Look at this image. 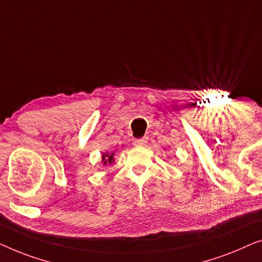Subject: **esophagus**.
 Segmentation results:
<instances>
[{
  "instance_id": "34e87169",
  "label": "esophagus",
  "mask_w": 262,
  "mask_h": 262,
  "mask_svg": "<svg viewBox=\"0 0 262 262\" xmlns=\"http://www.w3.org/2000/svg\"><path fill=\"white\" fill-rule=\"evenodd\" d=\"M147 138H141V139H135L134 141H133V145L134 146H138V147H142V146H146L147 145Z\"/></svg>"
}]
</instances>
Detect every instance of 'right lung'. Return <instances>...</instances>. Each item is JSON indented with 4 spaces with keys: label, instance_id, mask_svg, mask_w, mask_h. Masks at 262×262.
<instances>
[{
    "label": "right lung",
    "instance_id": "add662e5",
    "mask_svg": "<svg viewBox=\"0 0 262 262\" xmlns=\"http://www.w3.org/2000/svg\"><path fill=\"white\" fill-rule=\"evenodd\" d=\"M115 152H105L102 154L103 165H112L115 161Z\"/></svg>",
    "mask_w": 262,
    "mask_h": 262
}]
</instances>
